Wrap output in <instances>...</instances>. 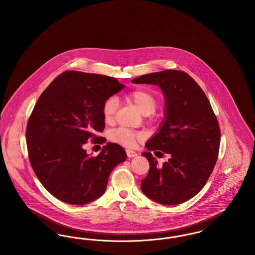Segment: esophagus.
<instances>
[{
  "label": "esophagus",
  "instance_id": "esophagus-1",
  "mask_svg": "<svg viewBox=\"0 0 255 255\" xmlns=\"http://www.w3.org/2000/svg\"><path fill=\"white\" fill-rule=\"evenodd\" d=\"M126 154H127L128 158H133V157L137 156V154L135 152L132 151V150H126Z\"/></svg>",
  "mask_w": 255,
  "mask_h": 255
}]
</instances>
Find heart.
Returning a JSON list of instances; mask_svg holds the SVG:
<instances>
[{"label": "heart", "mask_w": 255, "mask_h": 255, "mask_svg": "<svg viewBox=\"0 0 255 255\" xmlns=\"http://www.w3.org/2000/svg\"><path fill=\"white\" fill-rule=\"evenodd\" d=\"M128 100L135 104L143 115H151L155 112L158 105V100L153 93L146 89H135L126 95ZM119 107V100L115 97H110L105 99L102 104V116L105 122H111L116 115ZM110 139L120 145L125 147H133L136 141L141 138V133L127 128H118L110 132Z\"/></svg>", "instance_id": "obj_1"}]
</instances>
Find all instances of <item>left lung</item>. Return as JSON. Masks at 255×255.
I'll return each instance as SVG.
<instances>
[{"instance_id":"obj_1","label":"left lung","mask_w":255,"mask_h":255,"mask_svg":"<svg viewBox=\"0 0 255 255\" xmlns=\"http://www.w3.org/2000/svg\"><path fill=\"white\" fill-rule=\"evenodd\" d=\"M132 82L159 86L165 97L164 122L146 143L149 152L142 153L150 168L141 190L161 205L182 204L202 190L214 169L221 140L217 118L202 88L184 72L149 73ZM151 150L170 158L158 166Z\"/></svg>"}]
</instances>
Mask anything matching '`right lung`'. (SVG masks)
I'll return each mask as SVG.
<instances>
[{"mask_svg":"<svg viewBox=\"0 0 255 255\" xmlns=\"http://www.w3.org/2000/svg\"><path fill=\"white\" fill-rule=\"evenodd\" d=\"M124 88L115 77L77 71L59 74L38 98L25 138L31 167L43 186L70 205H85L104 194L110 174L126 158L108 142L97 157L87 154L91 139L102 144V104Z\"/></svg>","mask_w":255,"mask_h":255,"instance_id":"right-lung-1","label":"right lung"}]
</instances>
